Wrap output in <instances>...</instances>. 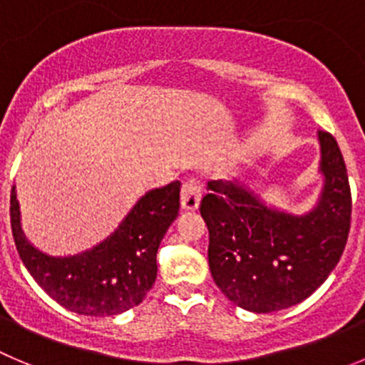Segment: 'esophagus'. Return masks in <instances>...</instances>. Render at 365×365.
Instances as JSON below:
<instances>
[{"mask_svg": "<svg viewBox=\"0 0 365 365\" xmlns=\"http://www.w3.org/2000/svg\"><path fill=\"white\" fill-rule=\"evenodd\" d=\"M180 204L182 210L195 211L200 204V185L195 179H188L180 190Z\"/></svg>", "mask_w": 365, "mask_h": 365, "instance_id": "esophagus-1", "label": "esophagus"}]
</instances>
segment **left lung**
<instances>
[{
    "instance_id": "left-lung-1",
    "label": "left lung",
    "mask_w": 365,
    "mask_h": 365,
    "mask_svg": "<svg viewBox=\"0 0 365 365\" xmlns=\"http://www.w3.org/2000/svg\"><path fill=\"white\" fill-rule=\"evenodd\" d=\"M324 177L317 206L304 215L262 202L240 182L211 180L200 202L210 231L207 259L229 301L256 314L301 303L326 281L344 252L351 222V190L341 148L319 130Z\"/></svg>"
}]
</instances>
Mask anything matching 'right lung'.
Returning <instances> with one entry per match:
<instances>
[{
  "label": "right lung",
  "mask_w": 365,
  "mask_h": 365,
  "mask_svg": "<svg viewBox=\"0 0 365 365\" xmlns=\"http://www.w3.org/2000/svg\"><path fill=\"white\" fill-rule=\"evenodd\" d=\"M179 180L150 190L98 245L81 255L50 256L24 237L14 186L10 225L16 249L41 289L61 307L91 317L118 315L138 307L152 289L159 244L179 215Z\"/></svg>",
  "instance_id": "right-lung-1"
}]
</instances>
